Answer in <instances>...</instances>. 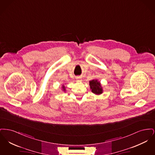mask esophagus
I'll return each mask as SVG.
<instances>
[{"instance_id": "34e87169", "label": "esophagus", "mask_w": 155, "mask_h": 155, "mask_svg": "<svg viewBox=\"0 0 155 155\" xmlns=\"http://www.w3.org/2000/svg\"><path fill=\"white\" fill-rule=\"evenodd\" d=\"M81 78L80 77H77V81H82V80L80 79Z\"/></svg>"}]
</instances>
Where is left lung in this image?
<instances>
[{
  "label": "left lung",
  "mask_w": 155,
  "mask_h": 155,
  "mask_svg": "<svg viewBox=\"0 0 155 155\" xmlns=\"http://www.w3.org/2000/svg\"><path fill=\"white\" fill-rule=\"evenodd\" d=\"M89 86L92 92L94 94L99 95L103 93V88L101 82L95 79L89 81Z\"/></svg>",
  "instance_id": "obj_1"
}]
</instances>
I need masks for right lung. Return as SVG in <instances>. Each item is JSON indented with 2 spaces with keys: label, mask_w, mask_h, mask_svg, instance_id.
<instances>
[{
  "label": "right lung",
  "mask_w": 155,
  "mask_h": 155,
  "mask_svg": "<svg viewBox=\"0 0 155 155\" xmlns=\"http://www.w3.org/2000/svg\"><path fill=\"white\" fill-rule=\"evenodd\" d=\"M61 89H62L63 91H64V92H66V87L64 86V85H62Z\"/></svg>",
  "instance_id": "add662e5"
}]
</instances>
